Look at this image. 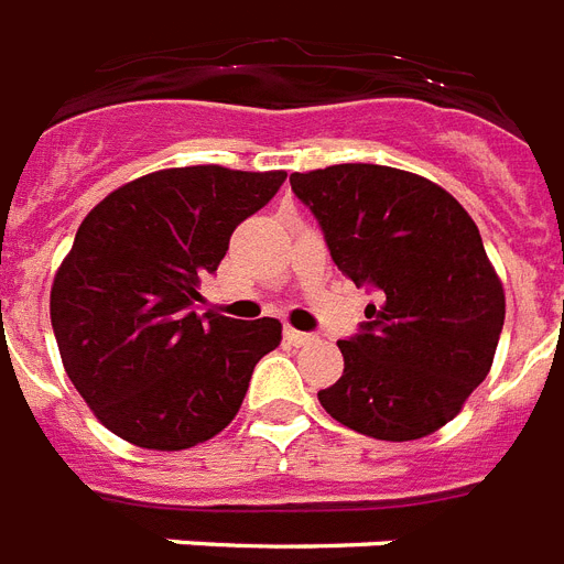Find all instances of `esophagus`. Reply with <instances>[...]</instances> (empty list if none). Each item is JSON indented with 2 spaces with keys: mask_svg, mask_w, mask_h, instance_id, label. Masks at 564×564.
I'll list each match as a JSON object with an SVG mask.
<instances>
[{
  "mask_svg": "<svg viewBox=\"0 0 564 564\" xmlns=\"http://www.w3.org/2000/svg\"><path fill=\"white\" fill-rule=\"evenodd\" d=\"M285 337H288V344H294V346H308L314 337L305 335V332H296V328H285Z\"/></svg>",
  "mask_w": 564,
  "mask_h": 564,
  "instance_id": "esophagus-1",
  "label": "esophagus"
}]
</instances>
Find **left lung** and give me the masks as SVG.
<instances>
[{"label":"left lung","instance_id":"left-lung-1","mask_svg":"<svg viewBox=\"0 0 564 564\" xmlns=\"http://www.w3.org/2000/svg\"><path fill=\"white\" fill-rule=\"evenodd\" d=\"M291 188L337 270L378 291L360 335L337 344L344 376L319 404L387 443L434 434L489 376L507 314L477 224L434 180L390 165L294 171Z\"/></svg>","mask_w":564,"mask_h":564}]
</instances>
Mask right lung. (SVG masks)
Here are the masks:
<instances>
[{"mask_svg":"<svg viewBox=\"0 0 564 564\" xmlns=\"http://www.w3.org/2000/svg\"><path fill=\"white\" fill-rule=\"evenodd\" d=\"M285 171L162 169L104 197L54 273L48 311L66 376L107 431L180 452L236 419L256 364L282 340L273 317L195 311L232 229Z\"/></svg>","mask_w":564,"mask_h":564,"instance_id":"add662e5","label":"right lung"}]
</instances>
